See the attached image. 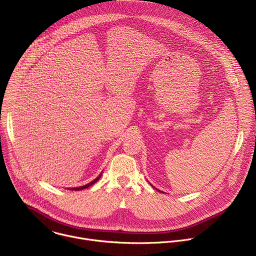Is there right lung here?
I'll list each match as a JSON object with an SVG mask.
<instances>
[{
    "instance_id": "add662e5",
    "label": "right lung",
    "mask_w": 256,
    "mask_h": 256,
    "mask_svg": "<svg viewBox=\"0 0 256 256\" xmlns=\"http://www.w3.org/2000/svg\"><path fill=\"white\" fill-rule=\"evenodd\" d=\"M101 174H102V173H100V175H99L97 178H95L93 181L90 182V184H86V186H80V188H70V190H84V188H87L91 186L92 184H94L96 181H98V179L101 177Z\"/></svg>"
}]
</instances>
